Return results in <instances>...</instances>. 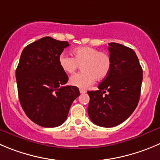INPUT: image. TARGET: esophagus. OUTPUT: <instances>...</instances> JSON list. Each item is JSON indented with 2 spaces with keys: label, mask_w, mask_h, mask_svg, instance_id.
Returning a JSON list of instances; mask_svg holds the SVG:
<instances>
[{
  "label": "esophagus",
  "mask_w": 160,
  "mask_h": 160,
  "mask_svg": "<svg viewBox=\"0 0 160 160\" xmlns=\"http://www.w3.org/2000/svg\"><path fill=\"white\" fill-rule=\"evenodd\" d=\"M80 92L81 93H85V92H86V90H85V89H80Z\"/></svg>",
  "instance_id": "obj_1"
}]
</instances>
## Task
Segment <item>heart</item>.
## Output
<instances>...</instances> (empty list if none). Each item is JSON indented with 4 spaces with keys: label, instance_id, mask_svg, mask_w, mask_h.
Segmentation results:
<instances>
[{
    "label": "heart",
    "instance_id": "b5f03b06",
    "mask_svg": "<svg viewBox=\"0 0 160 160\" xmlns=\"http://www.w3.org/2000/svg\"><path fill=\"white\" fill-rule=\"evenodd\" d=\"M73 57L65 53L59 56V64L67 74H73L79 66L83 72L71 77L70 84L82 89L92 86L95 80L102 81L112 69V59L108 53L89 46L78 47L72 50Z\"/></svg>",
    "mask_w": 160,
    "mask_h": 160
}]
</instances>
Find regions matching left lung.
<instances>
[{"label":"left lung","instance_id":"8db88e82","mask_svg":"<svg viewBox=\"0 0 160 160\" xmlns=\"http://www.w3.org/2000/svg\"><path fill=\"white\" fill-rule=\"evenodd\" d=\"M112 69L98 86L88 91V115L94 124L113 127L127 120L138 106L143 71L136 53L127 46L109 43Z\"/></svg>","mask_w":160,"mask_h":160}]
</instances>
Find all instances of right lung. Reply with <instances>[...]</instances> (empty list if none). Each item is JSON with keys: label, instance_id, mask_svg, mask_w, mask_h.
Segmentation results:
<instances>
[{"label": "right lung", "instance_id": "1", "mask_svg": "<svg viewBox=\"0 0 160 160\" xmlns=\"http://www.w3.org/2000/svg\"><path fill=\"white\" fill-rule=\"evenodd\" d=\"M68 42L45 37L24 48L16 71L20 104L29 118L43 127H56L68 118L78 87L64 86L68 76L59 64Z\"/></svg>", "mask_w": 160, "mask_h": 160}]
</instances>
